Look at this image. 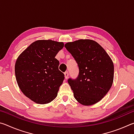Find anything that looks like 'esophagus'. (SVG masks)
<instances>
[{
	"label": "esophagus",
	"instance_id": "esophagus-1",
	"mask_svg": "<svg viewBox=\"0 0 134 134\" xmlns=\"http://www.w3.org/2000/svg\"><path fill=\"white\" fill-rule=\"evenodd\" d=\"M64 76H65V79H67L68 77H69V72L68 71H65L64 72Z\"/></svg>",
	"mask_w": 134,
	"mask_h": 134
}]
</instances>
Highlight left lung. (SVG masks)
I'll use <instances>...</instances> for the list:
<instances>
[{"instance_id":"left-lung-1","label":"left lung","mask_w":134,"mask_h":134,"mask_svg":"<svg viewBox=\"0 0 134 134\" xmlns=\"http://www.w3.org/2000/svg\"><path fill=\"white\" fill-rule=\"evenodd\" d=\"M64 47L77 63L79 73L68 83L74 96L83 105H94L107 94L112 85L114 66L107 53L91 40L67 42Z\"/></svg>"}]
</instances>
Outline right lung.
Segmentation results:
<instances>
[{
    "label": "right lung",
    "mask_w": 134,
    "mask_h": 134,
    "mask_svg": "<svg viewBox=\"0 0 134 134\" xmlns=\"http://www.w3.org/2000/svg\"><path fill=\"white\" fill-rule=\"evenodd\" d=\"M63 47L62 42L38 40L17 58L15 72L18 86L34 102L48 103L57 96L64 74L58 70L60 63L55 57Z\"/></svg>",
    "instance_id": "right-lung-1"
}]
</instances>
